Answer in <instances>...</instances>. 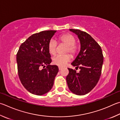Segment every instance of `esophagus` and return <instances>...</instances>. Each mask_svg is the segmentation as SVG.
Segmentation results:
<instances>
[{
  "label": "esophagus",
  "mask_w": 120,
  "mask_h": 120,
  "mask_svg": "<svg viewBox=\"0 0 120 120\" xmlns=\"http://www.w3.org/2000/svg\"><path fill=\"white\" fill-rule=\"evenodd\" d=\"M62 69H63L62 67H59V70H62Z\"/></svg>",
  "instance_id": "1"
}]
</instances>
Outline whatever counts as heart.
Listing matches in <instances>:
<instances>
[{
  "label": "heart",
  "instance_id": "1",
  "mask_svg": "<svg viewBox=\"0 0 120 120\" xmlns=\"http://www.w3.org/2000/svg\"><path fill=\"white\" fill-rule=\"evenodd\" d=\"M59 41L60 43H62L67 45V48L65 51L66 53L69 52L72 56H75L77 53L79 46L75 43V37L69 34H66L61 36L59 38ZM57 43L54 40H51L48 45V49L49 53L51 55H54L56 53V49ZM71 59V56L69 54L64 55H58L53 59V63L59 67H64L67 63L69 62Z\"/></svg>",
  "mask_w": 120,
  "mask_h": 120
}]
</instances>
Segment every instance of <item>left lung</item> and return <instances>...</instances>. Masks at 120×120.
Returning <instances> with one entry per match:
<instances>
[{"instance_id":"1","label":"left lung","mask_w":120,"mask_h":120,"mask_svg":"<svg viewBox=\"0 0 120 120\" xmlns=\"http://www.w3.org/2000/svg\"><path fill=\"white\" fill-rule=\"evenodd\" d=\"M80 41V52L71 64L80 69L79 73L68 68L67 76L68 86L72 92L85 95L94 88L101 76L103 56L100 45L90 34L79 29H70Z\"/></svg>"}]
</instances>
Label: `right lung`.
<instances>
[{
  "label": "right lung",
  "mask_w": 120,
  "mask_h": 120,
  "mask_svg": "<svg viewBox=\"0 0 120 120\" xmlns=\"http://www.w3.org/2000/svg\"><path fill=\"white\" fill-rule=\"evenodd\" d=\"M56 31L47 30L33 34L20 45L17 53L19 79L32 94L43 95L53 86L59 69L50 64L52 60L48 45Z\"/></svg>",
  "instance_id": "1"
}]
</instances>
